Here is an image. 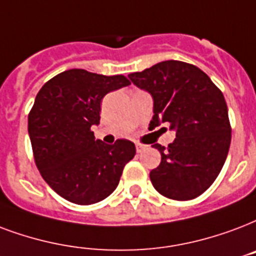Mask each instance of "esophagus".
<instances>
[{
    "label": "esophagus",
    "instance_id": "34e87169",
    "mask_svg": "<svg viewBox=\"0 0 256 256\" xmlns=\"http://www.w3.org/2000/svg\"><path fill=\"white\" fill-rule=\"evenodd\" d=\"M136 153H142V152L146 149V146L142 145V144H136Z\"/></svg>",
    "mask_w": 256,
    "mask_h": 256
}]
</instances>
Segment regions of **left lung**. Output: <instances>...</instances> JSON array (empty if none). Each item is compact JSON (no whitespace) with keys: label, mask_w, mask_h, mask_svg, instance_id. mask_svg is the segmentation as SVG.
<instances>
[{"label":"left lung","mask_w":256,"mask_h":256,"mask_svg":"<svg viewBox=\"0 0 256 256\" xmlns=\"http://www.w3.org/2000/svg\"><path fill=\"white\" fill-rule=\"evenodd\" d=\"M130 80L153 98L150 128L170 124L176 140L154 144L161 164L150 172L156 190L173 200H192L214 184L227 158L231 126L223 94L193 64L166 60Z\"/></svg>","instance_id":"1"}]
</instances>
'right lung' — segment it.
I'll list each match as a JSON object with an SVG mask.
<instances>
[{"label":"right lung","instance_id":"1","mask_svg":"<svg viewBox=\"0 0 256 256\" xmlns=\"http://www.w3.org/2000/svg\"><path fill=\"white\" fill-rule=\"evenodd\" d=\"M130 84L124 75L104 76L68 70L42 86L28 115V132L37 169L54 192L68 202H102L120 184L136 145L95 140L104 95Z\"/></svg>","mask_w":256,"mask_h":256}]
</instances>
